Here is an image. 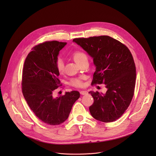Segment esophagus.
Here are the masks:
<instances>
[{
  "mask_svg": "<svg viewBox=\"0 0 156 156\" xmlns=\"http://www.w3.org/2000/svg\"><path fill=\"white\" fill-rule=\"evenodd\" d=\"M80 93L81 95H86V94H87V93H88L87 91H81Z\"/></svg>",
  "mask_w": 156,
  "mask_h": 156,
  "instance_id": "1",
  "label": "esophagus"
}]
</instances>
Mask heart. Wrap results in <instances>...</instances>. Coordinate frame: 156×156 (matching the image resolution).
<instances>
[{"label":"heart","mask_w":156,"mask_h":156,"mask_svg":"<svg viewBox=\"0 0 156 156\" xmlns=\"http://www.w3.org/2000/svg\"><path fill=\"white\" fill-rule=\"evenodd\" d=\"M72 56H73L74 60L75 61V62L77 64H79L82 61H83L86 59H87V57L86 54L80 51H75L73 53ZM55 66H56V69H57V71L60 73H62L63 72L64 63H63V60L61 58L58 57L57 58L56 62H55ZM70 84L75 87H81L83 85V83H82L81 78H73V79L71 80Z\"/></svg>","instance_id":"b5f03b06"}]
</instances>
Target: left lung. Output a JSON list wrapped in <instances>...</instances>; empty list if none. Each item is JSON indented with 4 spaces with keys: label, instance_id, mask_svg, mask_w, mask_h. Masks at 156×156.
Here are the masks:
<instances>
[{
    "label": "left lung",
    "instance_id": "1",
    "mask_svg": "<svg viewBox=\"0 0 156 156\" xmlns=\"http://www.w3.org/2000/svg\"><path fill=\"white\" fill-rule=\"evenodd\" d=\"M73 41L90 55L96 66L92 84H105V94L90 91L94 103L91 115L103 122L119 119L129 105L134 94L136 67L128 48L108 36L76 38Z\"/></svg>",
    "mask_w": 156,
    "mask_h": 156
}]
</instances>
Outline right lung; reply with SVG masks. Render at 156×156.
Segmentation results:
<instances>
[{
    "instance_id": "right-lung-1",
    "label": "right lung",
    "mask_w": 156,
    "mask_h": 156,
    "mask_svg": "<svg viewBox=\"0 0 156 156\" xmlns=\"http://www.w3.org/2000/svg\"><path fill=\"white\" fill-rule=\"evenodd\" d=\"M66 42L48 41L34 47L27 55L22 75V93L37 117L50 125H60L68 119L72 106L79 99L78 91L66 92L53 97L61 86L55 62Z\"/></svg>"
}]
</instances>
